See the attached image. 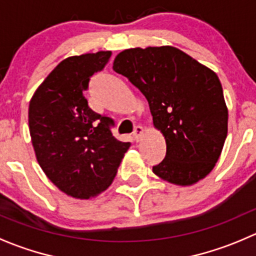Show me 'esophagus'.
Returning a JSON list of instances; mask_svg holds the SVG:
<instances>
[{
    "label": "esophagus",
    "instance_id": "obj_1",
    "mask_svg": "<svg viewBox=\"0 0 256 256\" xmlns=\"http://www.w3.org/2000/svg\"><path fill=\"white\" fill-rule=\"evenodd\" d=\"M142 135H144V128H141V126H135V128H134V132H132L134 140L140 141L141 136Z\"/></svg>",
    "mask_w": 256,
    "mask_h": 256
}]
</instances>
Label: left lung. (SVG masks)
Here are the masks:
<instances>
[{
	"label": "left lung",
	"instance_id": "8db88e82",
	"mask_svg": "<svg viewBox=\"0 0 256 256\" xmlns=\"http://www.w3.org/2000/svg\"><path fill=\"white\" fill-rule=\"evenodd\" d=\"M112 69L144 95L154 125L166 140L156 176L190 186L213 170L228 134V109L213 70L170 46L121 52Z\"/></svg>",
	"mask_w": 256,
	"mask_h": 256
}]
</instances>
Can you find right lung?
<instances>
[{"instance_id": "add662e5", "label": "right lung", "mask_w": 256, "mask_h": 256, "mask_svg": "<svg viewBox=\"0 0 256 256\" xmlns=\"http://www.w3.org/2000/svg\"><path fill=\"white\" fill-rule=\"evenodd\" d=\"M112 52L69 56L38 86L30 102L28 124L36 157L49 180L80 200L106 190L130 142L112 136V118L92 112L84 94Z\"/></svg>"}]
</instances>
